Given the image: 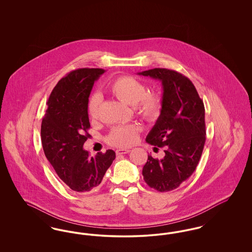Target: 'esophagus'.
I'll return each mask as SVG.
<instances>
[{
	"label": "esophagus",
	"instance_id": "obj_1",
	"mask_svg": "<svg viewBox=\"0 0 252 252\" xmlns=\"http://www.w3.org/2000/svg\"><path fill=\"white\" fill-rule=\"evenodd\" d=\"M129 152H130L129 149H117V150H116V154H117V155L127 154V153H129Z\"/></svg>",
	"mask_w": 252,
	"mask_h": 252
}]
</instances>
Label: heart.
<instances>
[{
  "label": "heart",
  "instance_id": "heart-1",
  "mask_svg": "<svg viewBox=\"0 0 252 252\" xmlns=\"http://www.w3.org/2000/svg\"><path fill=\"white\" fill-rule=\"evenodd\" d=\"M108 91L121 102L135 106L136 112L147 122H155L161 114L163 99L157 91L146 92V87L141 81L132 76H119L108 85ZM101 96L94 94L88 102V114L91 119L95 120L99 114ZM140 126L138 125H126L114 126L108 135L109 144L119 147H126L134 144L138 139Z\"/></svg>",
  "mask_w": 252,
  "mask_h": 252
}]
</instances>
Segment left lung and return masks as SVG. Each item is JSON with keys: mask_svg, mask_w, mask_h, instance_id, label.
Here are the masks:
<instances>
[{"mask_svg": "<svg viewBox=\"0 0 252 252\" xmlns=\"http://www.w3.org/2000/svg\"><path fill=\"white\" fill-rule=\"evenodd\" d=\"M161 81L163 107L146 142L164 147L161 158L148 156L144 180L158 192H169L192 176L206 141L205 108L192 81L180 72L163 68L139 72ZM156 148V147H155Z\"/></svg>", "mask_w": 252, "mask_h": 252, "instance_id": "1", "label": "left lung"}]
</instances>
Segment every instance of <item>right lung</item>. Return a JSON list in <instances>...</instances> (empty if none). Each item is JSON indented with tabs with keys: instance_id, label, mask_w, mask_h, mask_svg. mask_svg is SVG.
I'll list each match as a JSON object with an SVG mask.
<instances>
[{
	"instance_id": "obj_1",
	"label": "right lung",
	"mask_w": 252,
	"mask_h": 252,
	"mask_svg": "<svg viewBox=\"0 0 252 252\" xmlns=\"http://www.w3.org/2000/svg\"><path fill=\"white\" fill-rule=\"evenodd\" d=\"M106 72L82 68L62 77L52 91L41 122V144L49 162L72 191L96 189L115 158L111 149L90 156L83 144L91 137L88 102L94 81Z\"/></svg>"
}]
</instances>
